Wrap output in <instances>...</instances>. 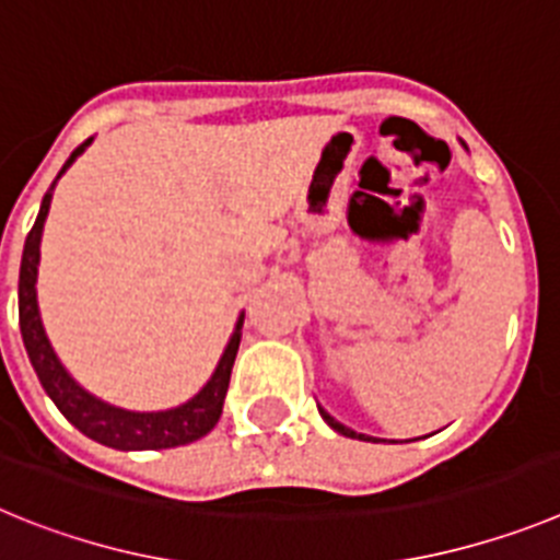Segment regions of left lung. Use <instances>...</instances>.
Segmentation results:
<instances>
[{"label": "left lung", "instance_id": "obj_1", "mask_svg": "<svg viewBox=\"0 0 560 560\" xmlns=\"http://www.w3.org/2000/svg\"><path fill=\"white\" fill-rule=\"evenodd\" d=\"M319 415H323V418H325V420H328V427H330V429H336V432H339V434H345V438H359V440H370V438H364V434L353 432V429H348V427H341L339 420H334V418H330V415H328V412H325V409H319Z\"/></svg>", "mask_w": 560, "mask_h": 560}]
</instances>
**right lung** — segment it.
I'll return each mask as SVG.
<instances>
[{
  "label": "right lung",
  "instance_id": "right-lung-1",
  "mask_svg": "<svg viewBox=\"0 0 560 560\" xmlns=\"http://www.w3.org/2000/svg\"><path fill=\"white\" fill-rule=\"evenodd\" d=\"M89 142L92 140H86L83 145H78L75 151H72V156H69L67 165L61 167V173L75 162V156L83 153V148H86ZM61 173H58V176H61ZM52 187H56V182H52ZM52 187H49L47 196H44L36 224H33L27 241H24L22 271H19V325H22V339L24 348H27L30 364L36 370L42 387L47 389L49 398L56 400V407L61 409V415L72 423V427L81 429L86 438L97 440L103 446L122 448V452H142V448L185 446V443L205 438L221 418L226 387H230L232 364H235L237 345H241V325H244V316L237 319L235 334H232L230 345H226L224 355H221L219 368H215L212 378L207 381L205 389H201L196 398H190L187 404H182V407L167 409V412H126V409L108 407L103 400L92 398V395H89L86 389L78 387L75 381L67 375V370L61 368V361L52 353L47 336H44L42 316H38V244H42V230L44 219H47L49 199H52Z\"/></svg>",
  "mask_w": 560,
  "mask_h": 560
}]
</instances>
